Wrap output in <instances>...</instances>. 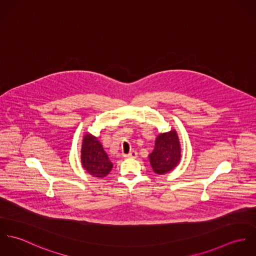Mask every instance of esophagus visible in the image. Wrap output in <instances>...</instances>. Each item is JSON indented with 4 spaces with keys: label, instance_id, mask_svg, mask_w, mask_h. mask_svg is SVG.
<instances>
[{
    "label": "esophagus",
    "instance_id": "obj_1",
    "mask_svg": "<svg viewBox=\"0 0 256 256\" xmlns=\"http://www.w3.org/2000/svg\"><path fill=\"white\" fill-rule=\"evenodd\" d=\"M124 158H135L137 156V152L135 150H131L129 154H123Z\"/></svg>",
    "mask_w": 256,
    "mask_h": 256
}]
</instances>
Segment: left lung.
I'll return each instance as SVG.
<instances>
[{"mask_svg":"<svg viewBox=\"0 0 256 256\" xmlns=\"http://www.w3.org/2000/svg\"><path fill=\"white\" fill-rule=\"evenodd\" d=\"M148 158L156 174H164L172 170L180 160V145L176 132L170 131L160 134Z\"/></svg>","mask_w":256,"mask_h":256,"instance_id":"8db88e82","label":"left lung"}]
</instances>
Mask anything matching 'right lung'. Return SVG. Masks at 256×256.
<instances>
[{"label": "right lung", "mask_w": 256, "mask_h": 256, "mask_svg": "<svg viewBox=\"0 0 256 256\" xmlns=\"http://www.w3.org/2000/svg\"><path fill=\"white\" fill-rule=\"evenodd\" d=\"M82 164L88 174L94 178H104L112 168V162L96 137L84 135L82 146Z\"/></svg>", "instance_id": "add662e5"}]
</instances>
